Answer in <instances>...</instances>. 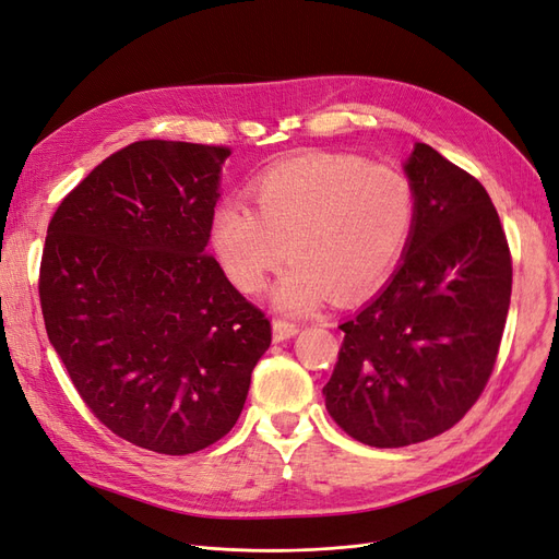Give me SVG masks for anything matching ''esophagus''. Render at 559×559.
<instances>
[{"instance_id":"1","label":"esophagus","mask_w":559,"mask_h":559,"mask_svg":"<svg viewBox=\"0 0 559 559\" xmlns=\"http://www.w3.org/2000/svg\"><path fill=\"white\" fill-rule=\"evenodd\" d=\"M298 333V324H294V321H286V319H275L273 321V337L280 343V341H289V337H294Z\"/></svg>"}]
</instances>
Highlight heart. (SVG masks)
<instances>
[{"label": "heart", "instance_id": "1", "mask_svg": "<svg viewBox=\"0 0 559 559\" xmlns=\"http://www.w3.org/2000/svg\"><path fill=\"white\" fill-rule=\"evenodd\" d=\"M251 210L228 198L214 212L212 242L228 280L245 294L261 292L289 259L273 289L286 312L326 300L373 294L408 247L417 198L399 167L349 154H308L286 160L251 183Z\"/></svg>", "mask_w": 559, "mask_h": 559}]
</instances>
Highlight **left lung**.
Returning a JSON list of instances; mask_svg holds the SVG:
<instances>
[{
    "label": "left lung",
    "mask_w": 559,
    "mask_h": 559,
    "mask_svg": "<svg viewBox=\"0 0 559 559\" xmlns=\"http://www.w3.org/2000/svg\"><path fill=\"white\" fill-rule=\"evenodd\" d=\"M417 218L384 289L345 319L326 411L370 448H403L452 429L492 376L513 265L483 183L415 144L405 163Z\"/></svg>",
    "instance_id": "obj_1"
}]
</instances>
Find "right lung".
Instances as JSON below:
<instances>
[{
  "mask_svg": "<svg viewBox=\"0 0 559 559\" xmlns=\"http://www.w3.org/2000/svg\"><path fill=\"white\" fill-rule=\"evenodd\" d=\"M228 156V146L128 144L48 224V341L91 413L151 452L191 454L224 438L273 341L267 317L205 251Z\"/></svg>",
  "mask_w": 559,
  "mask_h": 559,
  "instance_id": "obj_1",
  "label": "right lung"
}]
</instances>
